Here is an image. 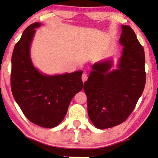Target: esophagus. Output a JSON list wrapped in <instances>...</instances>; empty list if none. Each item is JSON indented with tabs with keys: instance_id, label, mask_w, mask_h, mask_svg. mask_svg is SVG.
Here are the masks:
<instances>
[{
	"instance_id": "esophagus-1",
	"label": "esophagus",
	"mask_w": 158,
	"mask_h": 158,
	"mask_svg": "<svg viewBox=\"0 0 158 158\" xmlns=\"http://www.w3.org/2000/svg\"><path fill=\"white\" fill-rule=\"evenodd\" d=\"M87 79H88V75H87V73H83L82 76H81V80H82L83 82H85V81L87 80Z\"/></svg>"
}]
</instances>
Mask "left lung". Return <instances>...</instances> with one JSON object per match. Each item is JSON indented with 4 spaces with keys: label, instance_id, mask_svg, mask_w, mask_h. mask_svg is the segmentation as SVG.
Instances as JSON below:
<instances>
[{
    "label": "left lung",
    "instance_id": "1",
    "mask_svg": "<svg viewBox=\"0 0 158 158\" xmlns=\"http://www.w3.org/2000/svg\"><path fill=\"white\" fill-rule=\"evenodd\" d=\"M119 44L123 47L117 68L113 59L92 65L84 91L88 99V117L99 129L121 124L135 109L146 84L145 53L134 30L122 25Z\"/></svg>",
    "mask_w": 158,
    "mask_h": 158
}]
</instances>
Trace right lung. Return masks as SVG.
I'll list each match as a JSON object with an SVG mask.
<instances>
[{
	"label": "right lung",
	"instance_id": "obj_1",
	"mask_svg": "<svg viewBox=\"0 0 158 158\" xmlns=\"http://www.w3.org/2000/svg\"><path fill=\"white\" fill-rule=\"evenodd\" d=\"M35 22L27 27L12 56L11 89L15 102L30 122L43 128H54L64 118L74 96L82 89V70L48 75L34 66L30 48Z\"/></svg>",
	"mask_w": 158,
	"mask_h": 158
}]
</instances>
